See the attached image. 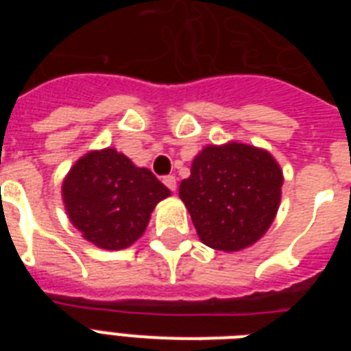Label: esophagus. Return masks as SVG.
Returning a JSON list of instances; mask_svg holds the SVG:
<instances>
[{
  "label": "esophagus",
  "mask_w": 351,
  "mask_h": 351,
  "mask_svg": "<svg viewBox=\"0 0 351 351\" xmlns=\"http://www.w3.org/2000/svg\"><path fill=\"white\" fill-rule=\"evenodd\" d=\"M164 184L167 187H169L171 191H175L176 189V178L173 175H167V176H164Z\"/></svg>",
  "instance_id": "34e87169"
}]
</instances>
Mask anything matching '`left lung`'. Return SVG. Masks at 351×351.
Masks as SVG:
<instances>
[{
  "label": "left lung",
  "instance_id": "left-lung-1",
  "mask_svg": "<svg viewBox=\"0 0 351 351\" xmlns=\"http://www.w3.org/2000/svg\"><path fill=\"white\" fill-rule=\"evenodd\" d=\"M282 171L264 149L230 142L206 145L178 195L204 244L240 251L255 244L277 215Z\"/></svg>",
  "mask_w": 351,
  "mask_h": 351
}]
</instances>
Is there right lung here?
<instances>
[{
	"instance_id": "right-lung-1",
	"label": "right lung",
	"mask_w": 351,
	"mask_h": 351,
	"mask_svg": "<svg viewBox=\"0 0 351 351\" xmlns=\"http://www.w3.org/2000/svg\"><path fill=\"white\" fill-rule=\"evenodd\" d=\"M169 195L151 171L136 167L112 147L82 156L62 186L73 226L101 250L134 244L147 228L154 206Z\"/></svg>"
}]
</instances>
